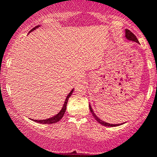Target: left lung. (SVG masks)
<instances>
[{
	"instance_id": "left-lung-1",
	"label": "left lung",
	"mask_w": 157,
	"mask_h": 157,
	"mask_svg": "<svg viewBox=\"0 0 157 157\" xmlns=\"http://www.w3.org/2000/svg\"><path fill=\"white\" fill-rule=\"evenodd\" d=\"M125 33H125L126 34V35H125V36H126V38L128 39V40H131V41H133V42L139 43V41H138L136 36L132 33L131 31L129 30H125ZM89 109H90V111H91V113H92L93 117H94V118H95V120L97 121L98 123L104 125V126H107V127H116V126H118V125H120V124H109V123H106V122H105V121H103L102 120L100 119L97 115L94 114L90 105H89Z\"/></svg>"
}]
</instances>
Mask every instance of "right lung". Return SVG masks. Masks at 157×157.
Here are the masks:
<instances>
[{
    "instance_id": "1",
    "label": "right lung",
    "mask_w": 157,
    "mask_h": 157,
    "mask_svg": "<svg viewBox=\"0 0 157 157\" xmlns=\"http://www.w3.org/2000/svg\"><path fill=\"white\" fill-rule=\"evenodd\" d=\"M39 26L38 25L36 27H33V28L31 30L30 32H32L33 30H34L35 29H36L37 27H39ZM74 89H72L71 91V92L69 94H68V96H67L66 99H65V104L63 105V108H62L61 111L59 112V113H58L57 115H56L55 116L52 117V118H48V119H44V120H34V121L36 122H38V123H40V124H54V123H56V122H58L59 121H60L62 119V118L63 117V115H64L65 113V110H66V106H67V104H68V98L69 97H71V95L72 94V92H73Z\"/></svg>"
}]
</instances>
